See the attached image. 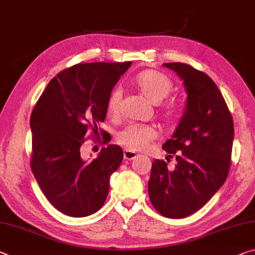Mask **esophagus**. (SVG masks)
<instances>
[{"mask_svg": "<svg viewBox=\"0 0 255 255\" xmlns=\"http://www.w3.org/2000/svg\"><path fill=\"white\" fill-rule=\"evenodd\" d=\"M136 156H137V154L134 151H130V149H125L124 157L126 160H134Z\"/></svg>", "mask_w": 255, "mask_h": 255, "instance_id": "1", "label": "esophagus"}]
</instances>
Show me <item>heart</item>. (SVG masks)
Instances as JSON below:
<instances>
[{
    "instance_id": "1",
    "label": "heart",
    "mask_w": 255,
    "mask_h": 255,
    "mask_svg": "<svg viewBox=\"0 0 255 255\" xmlns=\"http://www.w3.org/2000/svg\"><path fill=\"white\" fill-rule=\"evenodd\" d=\"M135 85L139 92L152 103L157 104L167 98L172 90L171 80L156 70H145L135 77ZM121 101V91L113 88L107 101V113L110 117H116L119 113ZM167 121H173L176 111L172 107H167L163 112ZM156 137L154 128L147 125H128L121 130L117 140L130 151H140Z\"/></svg>"
}]
</instances>
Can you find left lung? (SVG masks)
<instances>
[{
  "label": "left lung",
  "instance_id": "1",
  "mask_svg": "<svg viewBox=\"0 0 255 255\" xmlns=\"http://www.w3.org/2000/svg\"><path fill=\"white\" fill-rule=\"evenodd\" d=\"M183 80L187 94L184 115L162 148L176 157L169 169L154 160L148 196L160 215L172 219L191 216L208 203L227 179L234 123L224 96L204 72L186 63H163Z\"/></svg>",
  "mask_w": 255,
  "mask_h": 255
}]
</instances>
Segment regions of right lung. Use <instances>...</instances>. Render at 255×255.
Here are the masks:
<instances>
[{
    "instance_id": "right-lung-1",
    "label": "right lung",
    "mask_w": 255,
    "mask_h": 255,
    "mask_svg": "<svg viewBox=\"0 0 255 255\" xmlns=\"http://www.w3.org/2000/svg\"><path fill=\"white\" fill-rule=\"evenodd\" d=\"M130 66L92 62L68 68L48 83L31 112V170L46 199L64 215L91 216L107 200L110 177L124 159L123 149L109 144L96 159L85 160L80 147L90 129L99 135L109 94ZM101 134L103 144L109 143L106 131Z\"/></svg>"
}]
</instances>
